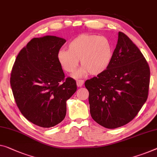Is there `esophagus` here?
I'll list each match as a JSON object with an SVG mask.
<instances>
[{"mask_svg":"<svg viewBox=\"0 0 157 157\" xmlns=\"http://www.w3.org/2000/svg\"><path fill=\"white\" fill-rule=\"evenodd\" d=\"M83 84L84 80H82V79H77V85H78L79 87H81V86L83 85Z\"/></svg>","mask_w":157,"mask_h":157,"instance_id":"esophagus-1","label":"esophagus"}]
</instances>
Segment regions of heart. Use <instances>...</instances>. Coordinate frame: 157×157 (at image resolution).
Returning a JSON list of instances; mask_svg holds the SVG:
<instances>
[{
    "label": "heart",
    "instance_id": "heart-1",
    "mask_svg": "<svg viewBox=\"0 0 157 157\" xmlns=\"http://www.w3.org/2000/svg\"><path fill=\"white\" fill-rule=\"evenodd\" d=\"M68 50L61 49L57 57L63 68L67 72H73L80 60V69L76 75L90 73L98 75L109 68L113 58L112 44L105 36L83 34L69 42Z\"/></svg>",
    "mask_w": 157,
    "mask_h": 157
}]
</instances>
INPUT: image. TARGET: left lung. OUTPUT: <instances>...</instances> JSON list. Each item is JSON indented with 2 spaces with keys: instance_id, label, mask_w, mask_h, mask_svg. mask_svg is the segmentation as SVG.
<instances>
[{
  "instance_id": "1",
  "label": "left lung",
  "mask_w": 157,
  "mask_h": 157,
  "mask_svg": "<svg viewBox=\"0 0 157 157\" xmlns=\"http://www.w3.org/2000/svg\"><path fill=\"white\" fill-rule=\"evenodd\" d=\"M149 80L150 70L144 56L119 32L109 68L85 83L94 121L109 129L130 122L147 101Z\"/></svg>"
}]
</instances>
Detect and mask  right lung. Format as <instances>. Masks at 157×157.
I'll return each mask as SVG.
<instances>
[{
    "label": "right lung",
    "instance_id": "obj_1",
    "mask_svg": "<svg viewBox=\"0 0 157 157\" xmlns=\"http://www.w3.org/2000/svg\"><path fill=\"white\" fill-rule=\"evenodd\" d=\"M66 42L56 36L34 38L20 51L11 72L16 104L28 121L53 127L66 115V101L76 92L74 79L65 78L58 53Z\"/></svg>",
    "mask_w": 157,
    "mask_h": 157
}]
</instances>
